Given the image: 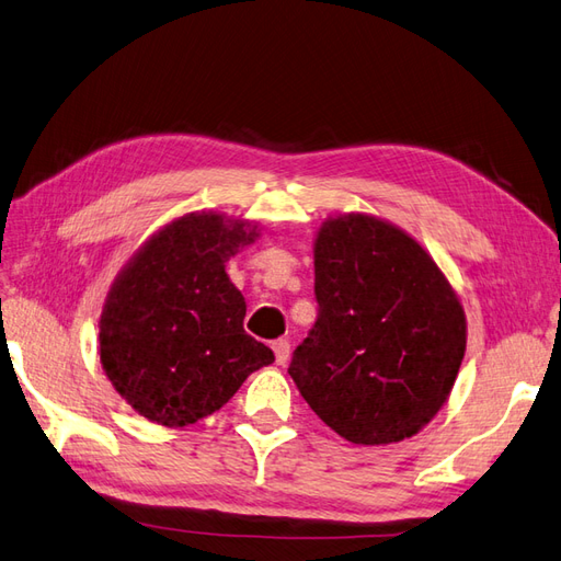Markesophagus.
<instances>
[{
    "label": "esophagus",
    "instance_id": "esophagus-1",
    "mask_svg": "<svg viewBox=\"0 0 561 561\" xmlns=\"http://www.w3.org/2000/svg\"><path fill=\"white\" fill-rule=\"evenodd\" d=\"M273 354H276V364H285L290 359V343L285 337H280V340H273Z\"/></svg>",
    "mask_w": 561,
    "mask_h": 561
}]
</instances>
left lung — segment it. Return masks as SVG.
Wrapping results in <instances>:
<instances>
[{
  "instance_id": "left-lung-1",
  "label": "left lung",
  "mask_w": 561,
  "mask_h": 561,
  "mask_svg": "<svg viewBox=\"0 0 561 561\" xmlns=\"http://www.w3.org/2000/svg\"><path fill=\"white\" fill-rule=\"evenodd\" d=\"M319 319L288 374L317 416L354 445L416 435L440 412L467 350L453 285L402 228L325 218L313 240Z\"/></svg>"
}]
</instances>
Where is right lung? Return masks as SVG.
<instances>
[{"label": "right lung", "mask_w": 561, "mask_h": 561, "mask_svg": "<svg viewBox=\"0 0 561 561\" xmlns=\"http://www.w3.org/2000/svg\"><path fill=\"white\" fill-rule=\"evenodd\" d=\"M259 238L216 211L178 216L118 271L100 317V362L116 392L159 426L221 409L273 352L244 333L248 305L226 262Z\"/></svg>", "instance_id": "1"}]
</instances>
